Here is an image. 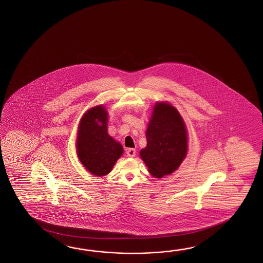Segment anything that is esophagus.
I'll return each mask as SVG.
<instances>
[{
  "label": "esophagus",
  "instance_id": "obj_1",
  "mask_svg": "<svg viewBox=\"0 0 263 263\" xmlns=\"http://www.w3.org/2000/svg\"><path fill=\"white\" fill-rule=\"evenodd\" d=\"M126 153H127V156L133 158V157L135 156V154H136V151H135L134 148H128L127 151H126Z\"/></svg>",
  "mask_w": 263,
  "mask_h": 263
}]
</instances>
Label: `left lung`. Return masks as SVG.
<instances>
[{
  "mask_svg": "<svg viewBox=\"0 0 263 263\" xmlns=\"http://www.w3.org/2000/svg\"><path fill=\"white\" fill-rule=\"evenodd\" d=\"M147 144L140 151L148 171L155 178H162L178 169L187 153V132L175 107L160 102L145 133Z\"/></svg>",
  "mask_w": 263,
  "mask_h": 263,
  "instance_id": "left-lung-1",
  "label": "left lung"
}]
</instances>
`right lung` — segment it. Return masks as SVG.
<instances>
[{
	"label": "right lung",
	"instance_id": "right-lung-1",
	"mask_svg": "<svg viewBox=\"0 0 263 263\" xmlns=\"http://www.w3.org/2000/svg\"><path fill=\"white\" fill-rule=\"evenodd\" d=\"M106 110L96 106L85 112L79 126L77 154L90 173L101 177L111 172L123 153L122 145L107 133Z\"/></svg>",
	"mask_w": 263,
	"mask_h": 263
}]
</instances>
